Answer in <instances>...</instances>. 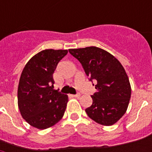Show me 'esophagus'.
Listing matches in <instances>:
<instances>
[{"label":"esophagus","instance_id":"obj_1","mask_svg":"<svg viewBox=\"0 0 152 152\" xmlns=\"http://www.w3.org/2000/svg\"><path fill=\"white\" fill-rule=\"evenodd\" d=\"M72 97H75V98H78L80 96V94H76V95H72Z\"/></svg>","mask_w":152,"mask_h":152}]
</instances>
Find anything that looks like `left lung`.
Wrapping results in <instances>:
<instances>
[{"label": "left lung", "mask_w": 152, "mask_h": 152, "mask_svg": "<svg viewBox=\"0 0 152 152\" xmlns=\"http://www.w3.org/2000/svg\"><path fill=\"white\" fill-rule=\"evenodd\" d=\"M69 51L80 62L89 81L96 82L97 92L91 95L93 102L85 110L87 114L100 125H113L125 113L131 97L125 69L113 55L95 46Z\"/></svg>", "instance_id": "obj_1"}]
</instances>
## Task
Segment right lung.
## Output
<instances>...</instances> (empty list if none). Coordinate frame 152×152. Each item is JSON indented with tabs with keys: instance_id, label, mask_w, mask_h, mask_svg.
I'll return each mask as SVG.
<instances>
[{
	"instance_id": "add662e5",
	"label": "right lung",
	"mask_w": 152,
	"mask_h": 152,
	"mask_svg": "<svg viewBox=\"0 0 152 152\" xmlns=\"http://www.w3.org/2000/svg\"><path fill=\"white\" fill-rule=\"evenodd\" d=\"M66 50H45L25 65L18 87V106L28 124L39 129L50 128L63 117L68 95L53 89V74Z\"/></svg>"
}]
</instances>
